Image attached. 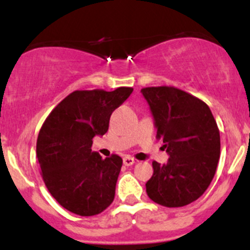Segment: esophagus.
<instances>
[{"instance_id":"esophagus-1","label":"esophagus","mask_w":250,"mask_h":250,"mask_svg":"<svg viewBox=\"0 0 250 250\" xmlns=\"http://www.w3.org/2000/svg\"><path fill=\"white\" fill-rule=\"evenodd\" d=\"M135 163V160L133 157H129V156H125L123 158V165L125 166H133Z\"/></svg>"}]
</instances>
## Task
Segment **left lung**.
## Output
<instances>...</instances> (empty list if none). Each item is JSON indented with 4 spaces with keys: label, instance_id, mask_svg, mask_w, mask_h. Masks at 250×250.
Returning <instances> with one entry per match:
<instances>
[{
    "label": "left lung",
    "instance_id": "left-lung-1",
    "mask_svg": "<svg viewBox=\"0 0 250 250\" xmlns=\"http://www.w3.org/2000/svg\"><path fill=\"white\" fill-rule=\"evenodd\" d=\"M141 93L150 105L157 128L156 138L169 155L153 174L146 192L168 208L184 207L201 197L215 174L220 158V133L203 100L172 85L146 87Z\"/></svg>",
    "mask_w": 250,
    "mask_h": 250
}]
</instances>
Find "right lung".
Instances as JSON below:
<instances>
[{
	"mask_svg": "<svg viewBox=\"0 0 250 250\" xmlns=\"http://www.w3.org/2000/svg\"><path fill=\"white\" fill-rule=\"evenodd\" d=\"M132 92L130 87L75 90L42 125L36 144L41 175L50 195L71 213L93 216L112 203L122 158H103L90 147L95 135L107 132L111 113Z\"/></svg>",
	"mask_w": 250,
	"mask_h": 250,
	"instance_id": "obj_1",
	"label": "right lung"
}]
</instances>
